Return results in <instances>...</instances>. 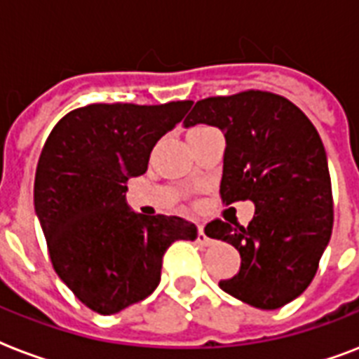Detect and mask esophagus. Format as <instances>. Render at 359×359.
<instances>
[{
    "label": "esophagus",
    "instance_id": "obj_1",
    "mask_svg": "<svg viewBox=\"0 0 359 359\" xmlns=\"http://www.w3.org/2000/svg\"><path fill=\"white\" fill-rule=\"evenodd\" d=\"M197 244L205 245V248H208V245L214 244V240L210 238V236H207V233H205V227H203V225H197Z\"/></svg>",
    "mask_w": 359,
    "mask_h": 359
}]
</instances>
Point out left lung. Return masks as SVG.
<instances>
[{
    "instance_id": "left-lung-1",
    "label": "left lung",
    "mask_w": 359,
    "mask_h": 359,
    "mask_svg": "<svg viewBox=\"0 0 359 359\" xmlns=\"http://www.w3.org/2000/svg\"><path fill=\"white\" fill-rule=\"evenodd\" d=\"M224 132L219 194L225 205L250 199L248 227L214 219L210 238L238 250L236 276L219 289L259 309H278L309 287L332 236L328 160L317 128L287 98L264 91L199 100L184 126Z\"/></svg>"
}]
</instances>
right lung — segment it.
Returning a JSON list of instances; mask_svg holds the SVG:
<instances>
[{
  "label": "right lung",
  "mask_w": 359,
  "mask_h": 359,
  "mask_svg": "<svg viewBox=\"0 0 359 359\" xmlns=\"http://www.w3.org/2000/svg\"><path fill=\"white\" fill-rule=\"evenodd\" d=\"M191 100L135 106L91 104L48 135L35 175V212L55 272L100 315L141 302L160 283L175 240H196L179 216L134 212L126 182L147 171L152 147L182 121Z\"/></svg>",
  "instance_id": "obj_1"
}]
</instances>
